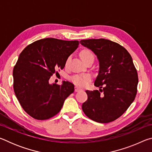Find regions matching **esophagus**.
I'll return each instance as SVG.
<instances>
[{
    "label": "esophagus",
    "mask_w": 152,
    "mask_h": 152,
    "mask_svg": "<svg viewBox=\"0 0 152 152\" xmlns=\"http://www.w3.org/2000/svg\"><path fill=\"white\" fill-rule=\"evenodd\" d=\"M81 88H79L78 86H75V88H74V91H75V92H78V91H81Z\"/></svg>",
    "instance_id": "obj_1"
}]
</instances>
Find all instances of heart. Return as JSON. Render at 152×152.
<instances>
[{"mask_svg": "<svg viewBox=\"0 0 152 152\" xmlns=\"http://www.w3.org/2000/svg\"><path fill=\"white\" fill-rule=\"evenodd\" d=\"M80 56L82 58V61L85 62L88 60H94V55L93 52L91 50H88V49H85L81 51ZM68 58L67 59L66 61V64H67L69 61ZM91 80V76L88 74H76L73 76H72L71 80L72 81L74 84L76 85L80 86H85L88 84V82Z\"/></svg>", "mask_w": 152, "mask_h": 152, "instance_id": "1", "label": "heart"}]
</instances>
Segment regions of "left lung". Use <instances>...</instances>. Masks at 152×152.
Returning <instances> with one entry per match:
<instances>
[{
    "label": "left lung",
    "mask_w": 152,
    "mask_h": 152,
    "mask_svg": "<svg viewBox=\"0 0 152 152\" xmlns=\"http://www.w3.org/2000/svg\"><path fill=\"white\" fill-rule=\"evenodd\" d=\"M99 61L94 86L99 91H86L88 99L82 109L94 121L107 123L120 117L134 101L138 75L129 53L119 43L105 39L81 40Z\"/></svg>",
    "instance_id": "left-lung-1"
}]
</instances>
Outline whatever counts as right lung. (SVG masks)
Returning a JSON list of instances; mask_svg holds the SVG:
<instances>
[{"label": "right lung", "instance_id": "right-lung-1", "mask_svg": "<svg viewBox=\"0 0 152 152\" xmlns=\"http://www.w3.org/2000/svg\"><path fill=\"white\" fill-rule=\"evenodd\" d=\"M78 41L45 38L27 45L13 68V88L23 109L31 117L45 120L60 111L64 101L73 93L72 83L50 84L49 80L78 47Z\"/></svg>", "mask_w": 152, "mask_h": 152}]
</instances>
